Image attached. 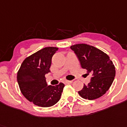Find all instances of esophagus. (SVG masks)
Masks as SVG:
<instances>
[{"label": "esophagus", "instance_id": "34e87169", "mask_svg": "<svg viewBox=\"0 0 127 127\" xmlns=\"http://www.w3.org/2000/svg\"><path fill=\"white\" fill-rule=\"evenodd\" d=\"M64 82H65L66 83H67V84H70V83H72V81H68V80H65V81H64Z\"/></svg>", "mask_w": 127, "mask_h": 127}]
</instances>
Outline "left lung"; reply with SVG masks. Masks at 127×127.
Listing matches in <instances>:
<instances>
[{"label": "left lung", "instance_id": "1", "mask_svg": "<svg viewBox=\"0 0 127 127\" xmlns=\"http://www.w3.org/2000/svg\"><path fill=\"white\" fill-rule=\"evenodd\" d=\"M83 68L91 74V81L78 93L85 99L94 100L105 94L112 84L116 68L109 56L99 49L87 44L71 46Z\"/></svg>", "mask_w": 127, "mask_h": 127}]
</instances>
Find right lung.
I'll return each mask as SVG.
<instances>
[{
    "instance_id": "1",
    "label": "right lung",
    "mask_w": 127,
    "mask_h": 127,
    "mask_svg": "<svg viewBox=\"0 0 127 127\" xmlns=\"http://www.w3.org/2000/svg\"><path fill=\"white\" fill-rule=\"evenodd\" d=\"M57 47H46L23 61L17 72V82L22 95L34 105L50 107L60 99L64 85L48 86L46 73L50 72L52 58Z\"/></svg>"
}]
</instances>
